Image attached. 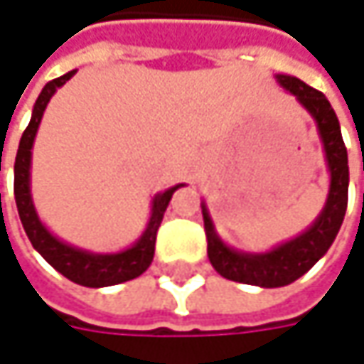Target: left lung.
<instances>
[{"mask_svg":"<svg viewBox=\"0 0 364 364\" xmlns=\"http://www.w3.org/2000/svg\"><path fill=\"white\" fill-rule=\"evenodd\" d=\"M276 82L289 95H293L297 103L316 122V130L323 141L325 162H327L328 177H331L327 202L321 215L299 236L265 253H247L221 240L210 219V213L206 208V202H202L204 232L208 240L206 251H208V259L213 267L228 280L255 284L263 289H276V287H287L295 282L327 253L343 223V215L348 206V183H350L348 151L341 139L339 119L327 101V97L293 75L278 73Z\"/></svg>","mask_w":364,"mask_h":364,"instance_id":"left-lung-1","label":"left lung"}]
</instances>
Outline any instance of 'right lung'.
Wrapping results in <instances>:
<instances>
[{"label": "right lung", "instance_id": "add662e5", "mask_svg": "<svg viewBox=\"0 0 364 364\" xmlns=\"http://www.w3.org/2000/svg\"><path fill=\"white\" fill-rule=\"evenodd\" d=\"M73 75H75V71H69V73L48 82L37 97L33 113H31V122L25 128L21 143H18V151H16L14 200H16L21 223H23V228H25V232H27V236H29L37 253L41 255L56 272H60L65 278H69L71 282L82 284V287H90V289H101V287H111V284L132 280V278L141 276L151 265L154 251H156V234H158V228L162 223L164 210H166L173 193L179 187H183L185 183H179L175 187H168L166 191L156 193V198L151 200V215H149V221L145 225V232L141 234V238L132 247H128L124 251L92 253V251L73 247V245L56 238L41 223L36 210V204H33V196H31V149H33V141H36L41 115L48 107L50 99Z\"/></svg>", "mask_w": 364, "mask_h": 364}]
</instances>
